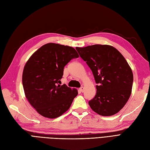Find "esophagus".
<instances>
[{
    "label": "esophagus",
    "instance_id": "1",
    "mask_svg": "<svg viewBox=\"0 0 150 150\" xmlns=\"http://www.w3.org/2000/svg\"><path fill=\"white\" fill-rule=\"evenodd\" d=\"M79 91H81V92H83V91H84V87H81V88L79 89Z\"/></svg>",
    "mask_w": 150,
    "mask_h": 150
}]
</instances>
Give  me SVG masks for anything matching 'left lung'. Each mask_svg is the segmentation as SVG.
Returning <instances> with one entry per match:
<instances>
[{
	"label": "left lung",
	"instance_id": "obj_1",
	"mask_svg": "<svg viewBox=\"0 0 150 150\" xmlns=\"http://www.w3.org/2000/svg\"><path fill=\"white\" fill-rule=\"evenodd\" d=\"M76 49L98 84L95 96L88 102L91 108L102 116L118 113L132 92L133 74L127 60L118 50L108 45L96 44Z\"/></svg>",
	"mask_w": 150,
	"mask_h": 150
}]
</instances>
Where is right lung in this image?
<instances>
[{
    "instance_id": "right-lung-1",
    "label": "right lung",
    "mask_w": 150,
    "mask_h": 150,
    "mask_svg": "<svg viewBox=\"0 0 150 150\" xmlns=\"http://www.w3.org/2000/svg\"><path fill=\"white\" fill-rule=\"evenodd\" d=\"M79 57L73 47L48 43L28 60L23 72L26 99L39 114L55 119L70 108L78 90L61 84L64 68L72 59Z\"/></svg>"
}]
</instances>
